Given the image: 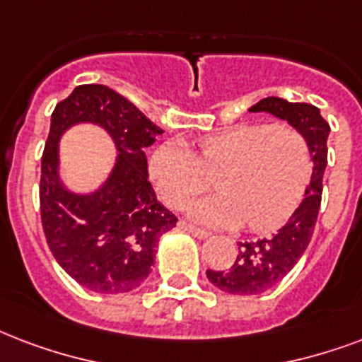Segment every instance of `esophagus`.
Instances as JSON below:
<instances>
[{"mask_svg": "<svg viewBox=\"0 0 362 362\" xmlns=\"http://www.w3.org/2000/svg\"><path fill=\"white\" fill-rule=\"evenodd\" d=\"M178 226H180V230L187 231V233H192V235H195V237H199V239H205V237H209V231L201 230V228H197V226L189 224V222H184V220H182Z\"/></svg>", "mask_w": 362, "mask_h": 362, "instance_id": "34e87169", "label": "esophagus"}]
</instances>
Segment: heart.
Returning a JSON list of instances; mask_svg holds the SVG:
<instances>
[{"instance_id": "1", "label": "heart", "mask_w": 362, "mask_h": 362, "mask_svg": "<svg viewBox=\"0 0 362 362\" xmlns=\"http://www.w3.org/2000/svg\"><path fill=\"white\" fill-rule=\"evenodd\" d=\"M311 148L294 127L241 123L201 138L195 153L178 142L153 151L150 176L167 205L180 209L206 192L218 195L189 209L201 222L243 226L269 233L285 226L302 203L311 178Z\"/></svg>"}]
</instances>
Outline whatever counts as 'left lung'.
<instances>
[{
  "label": "left lung",
  "instance_id": "8db88e82",
  "mask_svg": "<svg viewBox=\"0 0 362 362\" xmlns=\"http://www.w3.org/2000/svg\"><path fill=\"white\" fill-rule=\"evenodd\" d=\"M248 112H267L288 121L294 129L303 132L311 148L313 175L296 212L275 235L260 241L241 243L239 255L230 269H206V277L212 285L230 294H260L272 288L296 266L305 252L321 209L322 175L328 151L327 138L330 132V125L322 119L319 107L305 102H286L277 96H267Z\"/></svg>",
  "mask_w": 362,
  "mask_h": 362
}]
</instances>
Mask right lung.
<instances>
[{
	"instance_id": "obj_1",
	"label": "right lung",
	"mask_w": 362,
	"mask_h": 362,
	"mask_svg": "<svg viewBox=\"0 0 362 362\" xmlns=\"http://www.w3.org/2000/svg\"><path fill=\"white\" fill-rule=\"evenodd\" d=\"M81 120L104 126L120 150L115 173L90 196L68 192L56 173L59 136ZM159 134L163 129L106 85H79L52 112L41 156V224L60 267L89 291L138 288L150 275L159 237L178 222L148 178L144 150Z\"/></svg>"
}]
</instances>
